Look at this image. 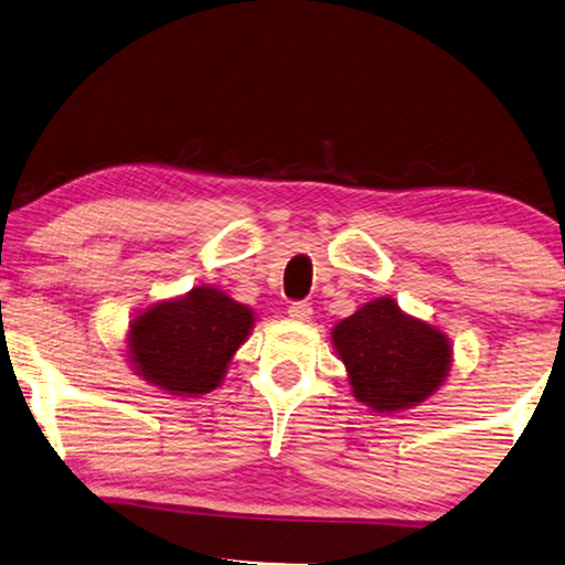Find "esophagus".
<instances>
[{
    "label": "esophagus",
    "instance_id": "obj_1",
    "mask_svg": "<svg viewBox=\"0 0 565 565\" xmlns=\"http://www.w3.org/2000/svg\"><path fill=\"white\" fill-rule=\"evenodd\" d=\"M288 316H290V320H310L312 318V308H310V302H292V306L288 308Z\"/></svg>",
    "mask_w": 565,
    "mask_h": 565
}]
</instances>
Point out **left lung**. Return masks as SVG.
<instances>
[{
	"mask_svg": "<svg viewBox=\"0 0 565 565\" xmlns=\"http://www.w3.org/2000/svg\"><path fill=\"white\" fill-rule=\"evenodd\" d=\"M331 343L355 402L376 414L422 406L445 386L455 361L447 333L404 312L388 295L338 320Z\"/></svg>",
	"mask_w": 565,
	"mask_h": 565,
	"instance_id": "8db88e82",
	"label": "left lung"
}]
</instances>
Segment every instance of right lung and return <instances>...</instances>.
Wrapping results in <instances>:
<instances>
[{"label": "right lung", "mask_w": 565, "mask_h": 565, "mask_svg": "<svg viewBox=\"0 0 565 565\" xmlns=\"http://www.w3.org/2000/svg\"><path fill=\"white\" fill-rule=\"evenodd\" d=\"M255 320V310L245 302L214 285H199L136 312L126 331V361L159 392L210 394L222 386Z\"/></svg>", "instance_id": "obj_1"}]
</instances>
